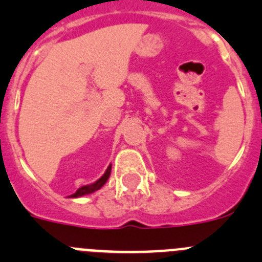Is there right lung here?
<instances>
[{"label":"right lung","instance_id":"add662e5","mask_svg":"<svg viewBox=\"0 0 262 262\" xmlns=\"http://www.w3.org/2000/svg\"><path fill=\"white\" fill-rule=\"evenodd\" d=\"M110 175H111V166L108 167L104 175H103L102 178L99 179V180L96 181V183L91 184V185H84V187H81L78 190H77V192L74 193V194L70 195V197H81V195L89 194V193H93V192H95V190L100 189V188H102L103 185H104V184L107 183V180H108V178H110Z\"/></svg>","mask_w":262,"mask_h":262}]
</instances>
